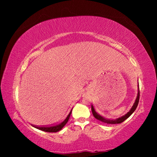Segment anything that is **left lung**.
<instances>
[{"instance_id": "8db88e82", "label": "left lung", "mask_w": 157, "mask_h": 157, "mask_svg": "<svg viewBox=\"0 0 157 157\" xmlns=\"http://www.w3.org/2000/svg\"><path fill=\"white\" fill-rule=\"evenodd\" d=\"M139 87V91H138V94H137V97H136V99L135 100V102L134 105L132 106V107L130 111H129L128 113H127L125 115L123 116L121 118H118L116 119V120H109V119H107V118H103L102 116H101L99 114L97 113L96 111H95L94 107H93V105H91V111H92V113L94 116L95 117V118L98 119V121H100L101 122H102V123H107V124H119V123H123V121H124L126 120L127 118H128L129 117L132 115L133 113V112L136 110V109L138 106V104H139V98H140V91H139V86H138Z\"/></svg>"}]
</instances>
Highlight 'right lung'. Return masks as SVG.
Here are the masks:
<instances>
[{"mask_svg": "<svg viewBox=\"0 0 157 157\" xmlns=\"http://www.w3.org/2000/svg\"><path fill=\"white\" fill-rule=\"evenodd\" d=\"M71 112H72V109L71 110V111L68 114V116L66 117V118L64 119V120L62 121V122H60L59 123L54 124V125H52V126H41V127L40 126L33 125V127H35V128H36V129L42 130V131H44V132H59L63 128V126H64L65 124L67 123V122L68 121V119H69V118H70Z\"/></svg>", "mask_w": 157, "mask_h": 157, "instance_id": "right-lung-1", "label": "right lung"}]
</instances>
